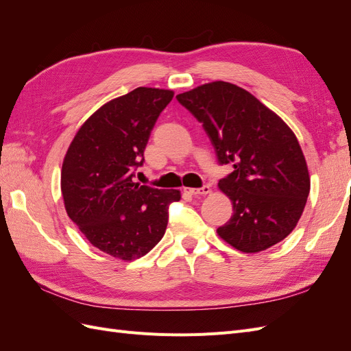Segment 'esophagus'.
<instances>
[{
  "label": "esophagus",
  "mask_w": 351,
  "mask_h": 351,
  "mask_svg": "<svg viewBox=\"0 0 351 351\" xmlns=\"http://www.w3.org/2000/svg\"><path fill=\"white\" fill-rule=\"evenodd\" d=\"M184 192L186 193H189V195H192V196H204V195H208L209 192H210V187L208 186V184H205V186H202V187H199V189H184Z\"/></svg>",
  "instance_id": "34e87169"
}]
</instances>
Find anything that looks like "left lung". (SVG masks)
I'll list each match as a JSON object with an SVG mask.
<instances>
[{"mask_svg":"<svg viewBox=\"0 0 351 351\" xmlns=\"http://www.w3.org/2000/svg\"><path fill=\"white\" fill-rule=\"evenodd\" d=\"M176 98L204 125L218 162L234 168L218 183L234 210L218 236L244 253L284 240L311 192L309 169L293 130L250 92L228 82L205 83Z\"/></svg>","mask_w":351,"mask_h":351,"instance_id":"left-lung-1","label":"left lung"}]
</instances>
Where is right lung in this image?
I'll return each mask as SVG.
<instances>
[{"label":"right lung","mask_w":351,"mask_h":351,"mask_svg":"<svg viewBox=\"0 0 351 351\" xmlns=\"http://www.w3.org/2000/svg\"><path fill=\"white\" fill-rule=\"evenodd\" d=\"M169 89L137 88L111 99L82 124L61 168V193L70 219L101 252L139 259L165 234L168 205L180 190L134 183V169L159 114L173 99Z\"/></svg>","instance_id":"right-lung-1"}]
</instances>
